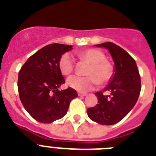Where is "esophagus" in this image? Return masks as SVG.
<instances>
[{"label": "esophagus", "instance_id": "obj_1", "mask_svg": "<svg viewBox=\"0 0 156 156\" xmlns=\"http://www.w3.org/2000/svg\"><path fill=\"white\" fill-rule=\"evenodd\" d=\"M78 95H79L80 96H85L86 95H87V93H85V92H78Z\"/></svg>", "mask_w": 156, "mask_h": 156}]
</instances>
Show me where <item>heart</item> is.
<instances>
[{"label":"heart","instance_id":"1","mask_svg":"<svg viewBox=\"0 0 156 156\" xmlns=\"http://www.w3.org/2000/svg\"><path fill=\"white\" fill-rule=\"evenodd\" d=\"M80 59L89 63L87 76H72L67 80V84L79 92H87L93 89L100 83H108L112 76V65L102 51L96 48H88L77 54ZM59 68L64 75H69L75 68L73 57L66 52L63 54L59 60Z\"/></svg>","mask_w":156,"mask_h":156}]
</instances>
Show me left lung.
<instances>
[{
	"mask_svg": "<svg viewBox=\"0 0 156 156\" xmlns=\"http://www.w3.org/2000/svg\"><path fill=\"white\" fill-rule=\"evenodd\" d=\"M108 49L115 63L114 74L104 91L95 93L98 103L87 108L90 119L103 125H112L128 114L140 96L141 80L138 68L133 58L119 46L112 42L96 44ZM109 92V95L103 94Z\"/></svg>",
	"mask_w": 156,
	"mask_h": 156,
	"instance_id": "left-lung-1",
	"label": "left lung"
}]
</instances>
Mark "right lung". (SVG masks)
<instances>
[{"instance_id":"obj_1","label":"right lung","mask_w":156,"mask_h":156,"mask_svg":"<svg viewBox=\"0 0 156 156\" xmlns=\"http://www.w3.org/2000/svg\"><path fill=\"white\" fill-rule=\"evenodd\" d=\"M73 46L50 44L38 50L26 60L18 75L20 101L33 119L43 123H52L66 115L69 104L77 97L72 87L58 89L65 83L59 60Z\"/></svg>"}]
</instances>
